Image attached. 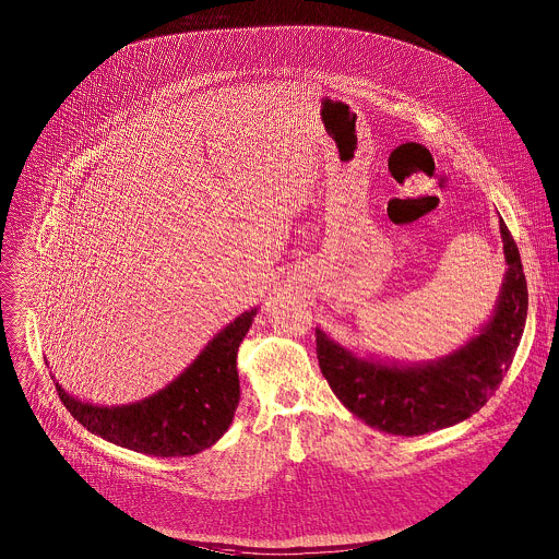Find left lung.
Masks as SVG:
<instances>
[{
    "mask_svg": "<svg viewBox=\"0 0 559 559\" xmlns=\"http://www.w3.org/2000/svg\"><path fill=\"white\" fill-rule=\"evenodd\" d=\"M506 274L490 320L457 349L424 362L360 356L316 329L318 360L338 402L367 426L421 437L475 415L512 365L527 320V283L521 254L499 218Z\"/></svg>",
    "mask_w": 559,
    "mask_h": 559,
    "instance_id": "left-lung-1",
    "label": "left lung"
}]
</instances>
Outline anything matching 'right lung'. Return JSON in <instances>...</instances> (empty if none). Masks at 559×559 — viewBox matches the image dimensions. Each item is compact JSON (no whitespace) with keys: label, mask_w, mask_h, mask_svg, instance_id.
<instances>
[{"label":"right lung","mask_w":559,"mask_h":559,"mask_svg":"<svg viewBox=\"0 0 559 559\" xmlns=\"http://www.w3.org/2000/svg\"><path fill=\"white\" fill-rule=\"evenodd\" d=\"M259 307L243 311L203 347V352L157 393L122 404L99 406L73 397L56 382L69 413L108 443L157 457L194 455L216 445L239 404L237 349Z\"/></svg>","instance_id":"right-lung-1"}]
</instances>
